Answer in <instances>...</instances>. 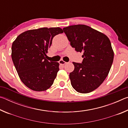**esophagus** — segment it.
<instances>
[{
	"label": "esophagus",
	"mask_w": 128,
	"mask_h": 128,
	"mask_svg": "<svg viewBox=\"0 0 128 128\" xmlns=\"http://www.w3.org/2000/svg\"><path fill=\"white\" fill-rule=\"evenodd\" d=\"M59 64H62V65H64V64H66V62H64V60H60V61H59Z\"/></svg>",
	"instance_id": "1"
}]
</instances>
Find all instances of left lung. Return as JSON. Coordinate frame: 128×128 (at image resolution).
Listing matches in <instances>:
<instances>
[{
    "label": "left lung",
    "mask_w": 128,
    "mask_h": 128,
    "mask_svg": "<svg viewBox=\"0 0 128 128\" xmlns=\"http://www.w3.org/2000/svg\"><path fill=\"white\" fill-rule=\"evenodd\" d=\"M63 30L70 46L83 53L81 63L73 62L71 85L78 92H92L103 83L111 68L114 53L111 42L105 34L85 25H71Z\"/></svg>",
    "instance_id": "1"
}]
</instances>
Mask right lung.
Instances as JSON below:
<instances>
[{
    "label": "right lung",
    "instance_id": "obj_1",
    "mask_svg": "<svg viewBox=\"0 0 128 128\" xmlns=\"http://www.w3.org/2000/svg\"><path fill=\"white\" fill-rule=\"evenodd\" d=\"M62 33L58 27L30 30L20 34L13 42V62L21 81L30 89L42 92L53 84L59 64L47 60L46 53L54 36Z\"/></svg>",
    "mask_w": 128,
    "mask_h": 128
}]
</instances>
